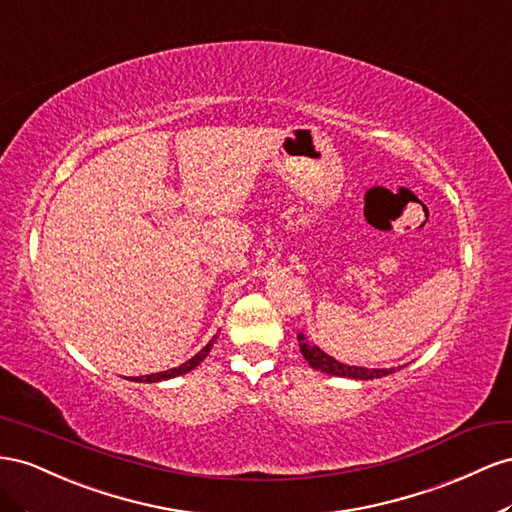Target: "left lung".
Returning <instances> with one entry per match:
<instances>
[{"label": "left lung", "mask_w": 512, "mask_h": 512, "mask_svg": "<svg viewBox=\"0 0 512 512\" xmlns=\"http://www.w3.org/2000/svg\"><path fill=\"white\" fill-rule=\"evenodd\" d=\"M298 345L300 352L306 358V362L311 364L313 369L328 373V375H337V377H352V379H375V377H384L394 373V369H362V367H349V364H343L339 360H334L332 356L324 354L317 345H311L309 341H304L302 334H298Z\"/></svg>", "instance_id": "obj_1"}]
</instances>
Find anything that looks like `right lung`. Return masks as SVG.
<instances>
[{
  "mask_svg": "<svg viewBox=\"0 0 512 512\" xmlns=\"http://www.w3.org/2000/svg\"><path fill=\"white\" fill-rule=\"evenodd\" d=\"M212 343H214V339L201 349V352L197 354V356H193L191 360H186L184 364H180V367H175V369H169V371H163V373H154V375H143V377H137V379H133V382H160V379H169V377H175V375H182V373H188L191 369H195L197 364L206 358L208 354H210V349H212Z\"/></svg>",
  "mask_w": 512,
  "mask_h": 512,
  "instance_id": "add662e5",
  "label": "right lung"
}]
</instances>
